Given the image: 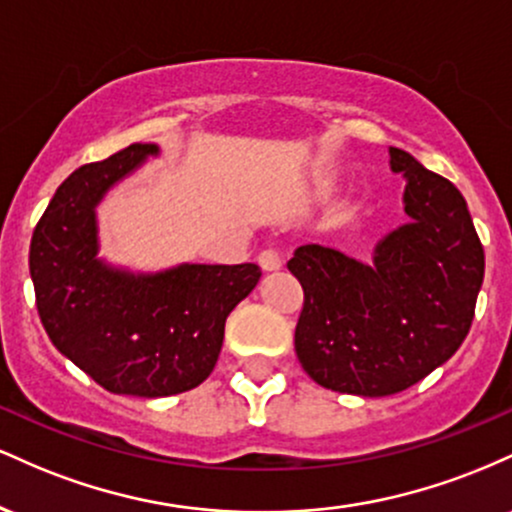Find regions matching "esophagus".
Returning a JSON list of instances; mask_svg holds the SVG:
<instances>
[{
    "mask_svg": "<svg viewBox=\"0 0 512 512\" xmlns=\"http://www.w3.org/2000/svg\"><path fill=\"white\" fill-rule=\"evenodd\" d=\"M257 262H260L262 272H267V274L269 272H279V269H281V257H279V252H274V250L260 252Z\"/></svg>",
    "mask_w": 512,
    "mask_h": 512,
    "instance_id": "1",
    "label": "esophagus"
}]
</instances>
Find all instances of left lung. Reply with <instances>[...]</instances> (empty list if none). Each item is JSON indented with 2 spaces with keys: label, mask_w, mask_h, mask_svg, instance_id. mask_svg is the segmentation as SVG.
Segmentation results:
<instances>
[{
  "label": "left lung",
  "mask_w": 512,
  "mask_h": 512,
  "mask_svg": "<svg viewBox=\"0 0 512 512\" xmlns=\"http://www.w3.org/2000/svg\"><path fill=\"white\" fill-rule=\"evenodd\" d=\"M407 223L375 243L370 262L301 245L289 272L305 303L296 356L317 385L361 397L407 390L460 349L484 281V248L450 180L390 146Z\"/></svg>",
  "instance_id": "1"
}]
</instances>
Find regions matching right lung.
<instances>
[{"label": "right lung", "instance_id": "1", "mask_svg": "<svg viewBox=\"0 0 512 512\" xmlns=\"http://www.w3.org/2000/svg\"><path fill=\"white\" fill-rule=\"evenodd\" d=\"M156 156V144H132L74 170L35 226L28 257L40 322L57 351L113 395L146 399L209 378L226 317L262 276L250 262L132 272L98 255V204Z\"/></svg>", "mask_w": 512, "mask_h": 512}]
</instances>
